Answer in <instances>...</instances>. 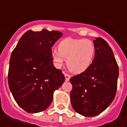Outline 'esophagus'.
Here are the masks:
<instances>
[{
	"label": "esophagus",
	"mask_w": 127,
	"mask_h": 127,
	"mask_svg": "<svg viewBox=\"0 0 127 127\" xmlns=\"http://www.w3.org/2000/svg\"><path fill=\"white\" fill-rule=\"evenodd\" d=\"M64 76H65V78H66V81H69V79L71 78V76L68 73H64Z\"/></svg>",
	"instance_id": "obj_1"
}]
</instances>
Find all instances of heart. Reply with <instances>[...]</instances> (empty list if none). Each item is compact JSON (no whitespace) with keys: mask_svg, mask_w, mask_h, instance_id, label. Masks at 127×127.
<instances>
[{"mask_svg":"<svg viewBox=\"0 0 127 127\" xmlns=\"http://www.w3.org/2000/svg\"><path fill=\"white\" fill-rule=\"evenodd\" d=\"M95 54V44L91 40L66 38L59 44L58 51L51 52V58L57 67L63 66L66 59L68 68L78 73L90 66Z\"/></svg>","mask_w":127,"mask_h":127,"instance_id":"obj_1","label":"heart"}]
</instances>
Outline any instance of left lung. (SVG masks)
<instances>
[{
  "instance_id": "1",
  "label": "left lung",
  "mask_w": 127,
  "mask_h": 127,
  "mask_svg": "<svg viewBox=\"0 0 127 127\" xmlns=\"http://www.w3.org/2000/svg\"><path fill=\"white\" fill-rule=\"evenodd\" d=\"M94 59L83 73L71 78V102L77 113L94 117L106 110L115 99L119 68L110 45L103 39L93 40Z\"/></svg>"
}]
</instances>
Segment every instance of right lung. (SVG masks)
<instances>
[{"instance_id":"right-lung-1","label":"right lung","mask_w":127,"mask_h":127,"mask_svg":"<svg viewBox=\"0 0 127 127\" xmlns=\"http://www.w3.org/2000/svg\"><path fill=\"white\" fill-rule=\"evenodd\" d=\"M58 31L28 30L12 51L8 70V85L17 105L30 113L45 110L51 105L54 92L65 81L56 68L51 47L62 37Z\"/></svg>"}]
</instances>
